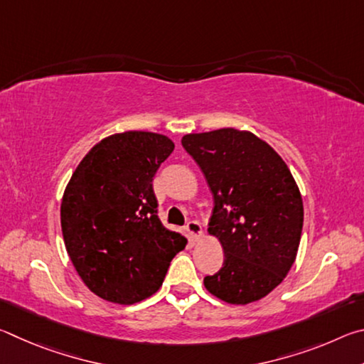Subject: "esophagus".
I'll use <instances>...</instances> for the list:
<instances>
[{
  "label": "esophagus",
  "instance_id": "obj_1",
  "mask_svg": "<svg viewBox=\"0 0 364 364\" xmlns=\"http://www.w3.org/2000/svg\"><path fill=\"white\" fill-rule=\"evenodd\" d=\"M186 230L189 231L191 236H193V241H199V239L202 237V226L199 221L189 220L186 223Z\"/></svg>",
  "mask_w": 364,
  "mask_h": 364
}]
</instances>
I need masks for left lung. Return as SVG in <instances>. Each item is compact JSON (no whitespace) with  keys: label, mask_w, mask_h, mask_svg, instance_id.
Listing matches in <instances>:
<instances>
[{"label":"left lung","mask_w":364,"mask_h":364,"mask_svg":"<svg viewBox=\"0 0 364 364\" xmlns=\"http://www.w3.org/2000/svg\"><path fill=\"white\" fill-rule=\"evenodd\" d=\"M181 144L212 191L208 234L225 252L221 269L204 278L205 289L231 305L267 297L294 264L304 226L291 170L268 143L236 128L184 134Z\"/></svg>","instance_id":"8db88e82"}]
</instances>
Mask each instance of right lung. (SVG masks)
I'll use <instances>...</instances> for the list:
<instances>
[{
    "label": "right lung",
    "mask_w": 364,
    "mask_h": 364,
    "mask_svg": "<svg viewBox=\"0 0 364 364\" xmlns=\"http://www.w3.org/2000/svg\"><path fill=\"white\" fill-rule=\"evenodd\" d=\"M175 149L165 134L123 132L104 138L73 171L60 204L67 254L97 297L132 305L162 286L186 237L157 217L152 178Z\"/></svg>",
    "instance_id": "1"
}]
</instances>
